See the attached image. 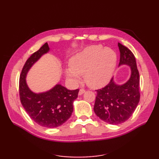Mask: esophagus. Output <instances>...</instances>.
Masks as SVG:
<instances>
[{"label":"esophagus","instance_id":"obj_1","mask_svg":"<svg viewBox=\"0 0 159 159\" xmlns=\"http://www.w3.org/2000/svg\"><path fill=\"white\" fill-rule=\"evenodd\" d=\"M85 92V90L84 89H80V90H79V96H80V95H82V94H83Z\"/></svg>","mask_w":159,"mask_h":159}]
</instances>
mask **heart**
I'll list each match as a JSON object with an SVG mask.
<instances>
[{
	"mask_svg": "<svg viewBox=\"0 0 159 159\" xmlns=\"http://www.w3.org/2000/svg\"><path fill=\"white\" fill-rule=\"evenodd\" d=\"M116 63L117 55L113 49L104 48L102 45L90 46L70 59V68L66 70V74L74 83L84 75L87 85L98 88L109 83Z\"/></svg>",
	"mask_w": 159,
	"mask_h": 159,
	"instance_id": "heart-1",
	"label": "heart"
}]
</instances>
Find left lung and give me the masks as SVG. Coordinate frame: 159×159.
Wrapping results in <instances>:
<instances>
[{
  "label": "left lung",
  "instance_id": "left-lung-1",
  "mask_svg": "<svg viewBox=\"0 0 159 159\" xmlns=\"http://www.w3.org/2000/svg\"><path fill=\"white\" fill-rule=\"evenodd\" d=\"M120 52L119 66H129L131 75L123 85H117L111 79L109 83L96 90L93 111L100 119L117 125L127 121L133 114L140 100L139 74L135 57L127 47L118 43Z\"/></svg>",
  "mask_w": 159,
  "mask_h": 159
}]
</instances>
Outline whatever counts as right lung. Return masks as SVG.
<instances>
[{
    "label": "right lung",
    "instance_id": "add662e5",
    "mask_svg": "<svg viewBox=\"0 0 159 159\" xmlns=\"http://www.w3.org/2000/svg\"><path fill=\"white\" fill-rule=\"evenodd\" d=\"M45 43L26 61L20 76L19 92L21 103L29 117L46 128H56L69 119L73 112V102L79 89L69 90L57 84L48 92L36 93L29 88L26 76L29 70L43 55L49 51Z\"/></svg>",
    "mask_w": 159,
    "mask_h": 159
}]
</instances>
